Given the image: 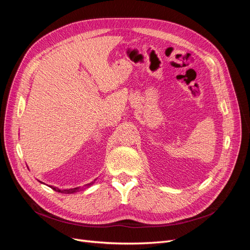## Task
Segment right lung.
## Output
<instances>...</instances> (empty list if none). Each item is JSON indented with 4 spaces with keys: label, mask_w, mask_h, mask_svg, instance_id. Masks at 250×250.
<instances>
[{
    "label": "right lung",
    "mask_w": 250,
    "mask_h": 250,
    "mask_svg": "<svg viewBox=\"0 0 250 250\" xmlns=\"http://www.w3.org/2000/svg\"><path fill=\"white\" fill-rule=\"evenodd\" d=\"M90 185H93V183L88 184V186H90ZM50 188H52L53 190L56 191V192H58V193H63V194H72V193H75V192H77V191L79 190V188H67V190H60V188H55V187H50Z\"/></svg>",
    "instance_id": "1"
}]
</instances>
